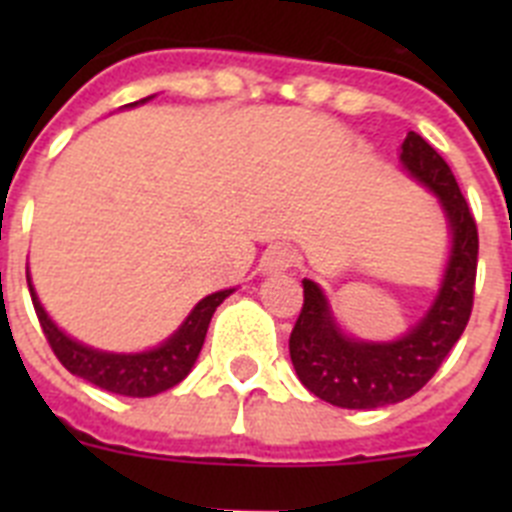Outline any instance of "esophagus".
Instances as JSON below:
<instances>
[{
  "instance_id": "1",
  "label": "esophagus",
  "mask_w": 512,
  "mask_h": 512,
  "mask_svg": "<svg viewBox=\"0 0 512 512\" xmlns=\"http://www.w3.org/2000/svg\"><path fill=\"white\" fill-rule=\"evenodd\" d=\"M295 251L289 246H274L264 253V259H261V271L264 274H284L289 266L295 264Z\"/></svg>"
}]
</instances>
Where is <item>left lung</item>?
Instances as JSON below:
<instances>
[{"instance_id": "1", "label": "left lung", "mask_w": 512, "mask_h": 512, "mask_svg": "<svg viewBox=\"0 0 512 512\" xmlns=\"http://www.w3.org/2000/svg\"><path fill=\"white\" fill-rule=\"evenodd\" d=\"M397 158L402 171L441 207L449 235L446 264L428 310L390 341L348 333L325 289L302 279L305 305L289 336V356L307 390L336 408L374 410L413 397L438 372L472 315L479 238L467 200L449 164L413 130Z\"/></svg>"}]
</instances>
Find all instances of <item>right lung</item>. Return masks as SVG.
<instances>
[{
    "label": "right lung",
    "mask_w": 512,
    "mask_h": 512,
    "mask_svg": "<svg viewBox=\"0 0 512 512\" xmlns=\"http://www.w3.org/2000/svg\"><path fill=\"white\" fill-rule=\"evenodd\" d=\"M153 97L156 94L140 99V102L125 104V107H138V104L151 102ZM27 287H30V297H33L35 312H38L45 338L51 343L58 361L71 374L87 379L99 390L125 397H153L182 382L192 372L194 361L200 356L212 315L235 292V287H230L202 297L189 310L182 325L169 338L158 343V346L146 348V351H104V348H94L89 343L76 341L66 330L58 328L56 320L48 315L38 292H35L33 279H30V266H27Z\"/></svg>",
    "instance_id": "add662e5"
}]
</instances>
